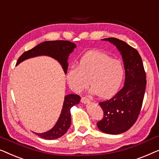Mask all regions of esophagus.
Returning <instances> with one entry per match:
<instances>
[{
  "instance_id": "obj_1",
  "label": "esophagus",
  "mask_w": 159,
  "mask_h": 159,
  "mask_svg": "<svg viewBox=\"0 0 159 159\" xmlns=\"http://www.w3.org/2000/svg\"><path fill=\"white\" fill-rule=\"evenodd\" d=\"M81 102L83 103H84V104H86V103H88L89 102V101H90V99H89V98L88 97H81Z\"/></svg>"
}]
</instances>
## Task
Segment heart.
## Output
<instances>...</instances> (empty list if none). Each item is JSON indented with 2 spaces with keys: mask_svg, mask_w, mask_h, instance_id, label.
<instances>
[{
  "mask_svg": "<svg viewBox=\"0 0 159 159\" xmlns=\"http://www.w3.org/2000/svg\"><path fill=\"white\" fill-rule=\"evenodd\" d=\"M125 69L122 62L106 53L91 51L80 58L79 66H71L66 73L69 86L75 92L86 89L102 99L117 93L123 81Z\"/></svg>",
  "mask_w": 159,
  "mask_h": 159,
  "instance_id": "b5f03b06",
  "label": "heart"
}]
</instances>
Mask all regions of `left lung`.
Segmentation results:
<instances>
[{
  "label": "left lung",
  "instance_id": "left-lung-1",
  "mask_svg": "<svg viewBox=\"0 0 159 159\" xmlns=\"http://www.w3.org/2000/svg\"><path fill=\"white\" fill-rule=\"evenodd\" d=\"M103 39L115 44L121 53L125 81L123 88L113 97L99 103L104 117L97 125L103 133L117 135L128 130L138 120L146 90V75L137 50L117 38Z\"/></svg>",
  "mask_w": 159,
  "mask_h": 159
}]
</instances>
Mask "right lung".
Masks as SVG:
<instances>
[{
	"label": "right lung",
	"mask_w": 159,
	"mask_h": 159,
	"mask_svg": "<svg viewBox=\"0 0 159 159\" xmlns=\"http://www.w3.org/2000/svg\"><path fill=\"white\" fill-rule=\"evenodd\" d=\"M76 48V44L69 41L56 40V41H46L42 42L32 48V50L24 52L18 59L16 65L28 58L39 56V55H48L61 64L65 73L68 70V57L69 55ZM80 97L77 94H68L65 97L63 106L59 119L52 129L43 133H36L40 138L47 140H54L60 138L68 131L70 126V109L80 102Z\"/></svg>",
	"instance_id": "add662e5"
}]
</instances>
